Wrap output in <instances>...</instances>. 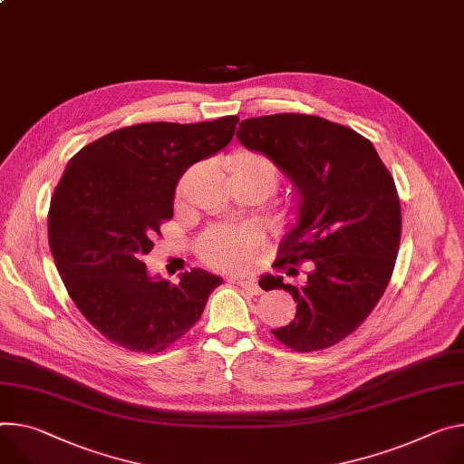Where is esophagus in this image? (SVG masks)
<instances>
[{"instance_id": "34e87169", "label": "esophagus", "mask_w": 464, "mask_h": 464, "mask_svg": "<svg viewBox=\"0 0 464 464\" xmlns=\"http://www.w3.org/2000/svg\"><path fill=\"white\" fill-rule=\"evenodd\" d=\"M237 285H240L247 294H251V296H259V294L263 292L259 288V285L256 283V279H235Z\"/></svg>"}]
</instances>
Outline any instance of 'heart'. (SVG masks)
Segmentation results:
<instances>
[{
  "instance_id": "b5f03b06",
  "label": "heart",
  "mask_w": 464,
  "mask_h": 464,
  "mask_svg": "<svg viewBox=\"0 0 464 464\" xmlns=\"http://www.w3.org/2000/svg\"><path fill=\"white\" fill-rule=\"evenodd\" d=\"M226 172L229 181L256 183L270 194L277 183V168L257 151H235L227 162ZM259 235L251 227L217 226L208 229L198 242L199 257L220 270H244L259 247Z\"/></svg>"
}]
</instances>
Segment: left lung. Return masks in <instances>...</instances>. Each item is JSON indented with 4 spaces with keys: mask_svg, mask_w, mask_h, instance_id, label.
<instances>
[{
    "mask_svg": "<svg viewBox=\"0 0 464 464\" xmlns=\"http://www.w3.org/2000/svg\"><path fill=\"white\" fill-rule=\"evenodd\" d=\"M238 142L266 155L298 198L277 268L311 261L302 285L266 274L261 288L292 294L296 316L274 336L316 352L353 333L382 300L398 257L401 208L394 179L375 148L346 125L309 114L242 120ZM288 272H298L290 268Z\"/></svg>",
    "mask_w": 464,
    "mask_h": 464,
    "instance_id": "obj_1",
    "label": "left lung"
}]
</instances>
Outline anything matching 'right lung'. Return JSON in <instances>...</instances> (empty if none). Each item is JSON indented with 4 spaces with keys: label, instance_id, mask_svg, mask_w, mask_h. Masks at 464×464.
Listing matches in <instances>:
<instances>
[{
    "label": "right lung",
    "instance_id": "1",
    "mask_svg": "<svg viewBox=\"0 0 464 464\" xmlns=\"http://www.w3.org/2000/svg\"><path fill=\"white\" fill-rule=\"evenodd\" d=\"M238 116L116 130L70 159L53 192L48 238L72 302L111 343L157 353L199 320L222 277L192 268L172 285L144 256L174 217L187 168L224 150Z\"/></svg>",
    "mask_w": 464,
    "mask_h": 464
}]
</instances>
